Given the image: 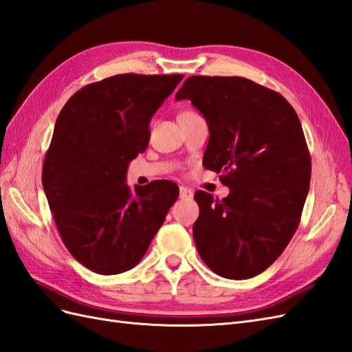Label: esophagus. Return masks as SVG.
Masks as SVG:
<instances>
[{
    "label": "esophagus",
    "instance_id": "obj_1",
    "mask_svg": "<svg viewBox=\"0 0 352 352\" xmlns=\"http://www.w3.org/2000/svg\"><path fill=\"white\" fill-rule=\"evenodd\" d=\"M179 197H182V199H192L193 192L188 187L182 186V187H179Z\"/></svg>",
    "mask_w": 352,
    "mask_h": 352
}]
</instances>
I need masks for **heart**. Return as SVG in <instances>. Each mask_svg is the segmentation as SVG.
Wrapping results in <instances>:
<instances>
[{"label": "heart", "mask_w": 352, "mask_h": 352, "mask_svg": "<svg viewBox=\"0 0 352 352\" xmlns=\"http://www.w3.org/2000/svg\"><path fill=\"white\" fill-rule=\"evenodd\" d=\"M186 114H192V111H183L179 116H186Z\"/></svg>", "instance_id": "1"}]
</instances>
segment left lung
<instances>
[{
	"instance_id": "left-lung-1",
	"label": "left lung",
	"mask_w": 352,
	"mask_h": 352,
	"mask_svg": "<svg viewBox=\"0 0 352 352\" xmlns=\"http://www.w3.org/2000/svg\"><path fill=\"white\" fill-rule=\"evenodd\" d=\"M175 98L190 99L210 128L204 166L230 188L214 199L195 193L193 239L204 263L229 279L262 274L300 223L311 156L294 108L244 77H188Z\"/></svg>"
}]
</instances>
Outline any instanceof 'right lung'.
<instances>
[{
  "label": "right lung",
  "instance_id": "right-lung-1",
  "mask_svg": "<svg viewBox=\"0 0 352 352\" xmlns=\"http://www.w3.org/2000/svg\"><path fill=\"white\" fill-rule=\"evenodd\" d=\"M182 80L117 74L77 90L58 116L43 188L62 242L96 274L137 266L177 201L178 186L168 179L135 193L124 179L148 146L153 114Z\"/></svg>",
  "mask_w": 352,
  "mask_h": 352
}]
</instances>
